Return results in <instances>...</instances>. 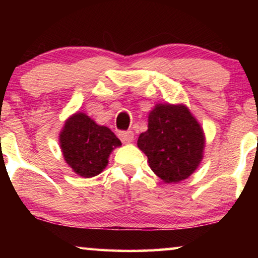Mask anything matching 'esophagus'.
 Wrapping results in <instances>:
<instances>
[{"label": "esophagus", "instance_id": "1", "mask_svg": "<svg viewBox=\"0 0 258 258\" xmlns=\"http://www.w3.org/2000/svg\"><path fill=\"white\" fill-rule=\"evenodd\" d=\"M119 139L123 143H132L134 141V133L133 132H121L119 133Z\"/></svg>", "mask_w": 258, "mask_h": 258}]
</instances>
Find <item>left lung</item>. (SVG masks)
Returning <instances> with one entry per match:
<instances>
[{"mask_svg":"<svg viewBox=\"0 0 258 258\" xmlns=\"http://www.w3.org/2000/svg\"><path fill=\"white\" fill-rule=\"evenodd\" d=\"M204 133L183 104H156L149 112L148 130L137 140L155 174L165 183L188 178L203 158Z\"/></svg>","mask_w":258,"mask_h":258,"instance_id":"obj_1","label":"left lung"}]
</instances>
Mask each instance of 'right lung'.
I'll use <instances>...</instances> for the list:
<instances>
[{
	"instance_id": "add662e5",
	"label": "right lung",
	"mask_w": 258,
	"mask_h": 258,
	"mask_svg": "<svg viewBox=\"0 0 258 258\" xmlns=\"http://www.w3.org/2000/svg\"><path fill=\"white\" fill-rule=\"evenodd\" d=\"M59 146L74 172L89 178L103 171L109 155L122 143L107 126L98 125L83 112H76L63 125Z\"/></svg>"
}]
</instances>
